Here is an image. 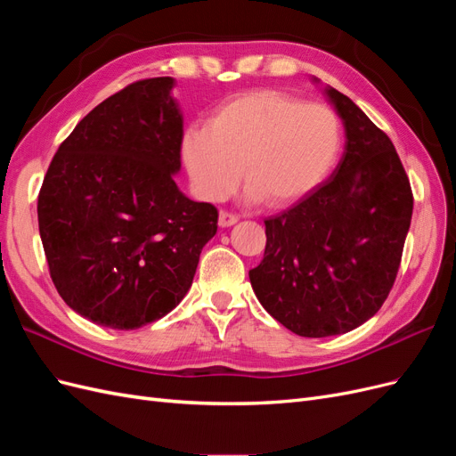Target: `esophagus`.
<instances>
[{
  "label": "esophagus",
  "mask_w": 456,
  "mask_h": 456,
  "mask_svg": "<svg viewBox=\"0 0 456 456\" xmlns=\"http://www.w3.org/2000/svg\"><path fill=\"white\" fill-rule=\"evenodd\" d=\"M238 220H240V216L236 213H232V211H220V215H218V224L223 228L233 226L238 223Z\"/></svg>",
  "instance_id": "34e87169"
}]
</instances>
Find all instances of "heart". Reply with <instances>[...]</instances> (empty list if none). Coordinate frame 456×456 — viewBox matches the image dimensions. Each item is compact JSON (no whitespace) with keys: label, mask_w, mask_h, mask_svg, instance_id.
Instances as JSON below:
<instances>
[{"label":"heart","mask_w":456,"mask_h":456,"mask_svg":"<svg viewBox=\"0 0 456 456\" xmlns=\"http://www.w3.org/2000/svg\"><path fill=\"white\" fill-rule=\"evenodd\" d=\"M338 148L340 123L333 110L272 89L223 102L207 127H190L181 144L184 167L201 198H226L243 167L251 196L273 207L320 184Z\"/></svg>","instance_id":"obj_1"}]
</instances>
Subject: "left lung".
<instances>
[{
	"mask_svg": "<svg viewBox=\"0 0 456 456\" xmlns=\"http://www.w3.org/2000/svg\"><path fill=\"white\" fill-rule=\"evenodd\" d=\"M346 127L333 176L265 220L266 249L249 272L265 310L300 337L348 333L388 298L411 226L412 190L390 136L329 87Z\"/></svg>",
	"mask_w": 456,
	"mask_h": 456,
	"instance_id": "8db88e82",
	"label": "left lung"
}]
</instances>
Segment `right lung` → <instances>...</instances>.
I'll return each mask as SVG.
<instances>
[{"label": "right lung", "mask_w": 456, "mask_h": 456, "mask_svg": "<svg viewBox=\"0 0 456 456\" xmlns=\"http://www.w3.org/2000/svg\"><path fill=\"white\" fill-rule=\"evenodd\" d=\"M173 77H148L108 96L54 154L37 196L51 280L93 323L129 330L167 315L194 280L218 211L188 200L183 116Z\"/></svg>", "instance_id": "add662e5"}]
</instances>
